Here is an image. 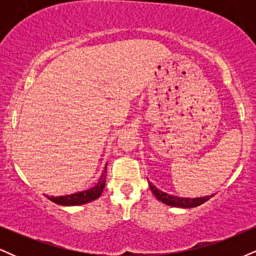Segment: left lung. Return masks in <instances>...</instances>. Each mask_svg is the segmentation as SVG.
Segmentation results:
<instances>
[{
    "instance_id": "8db88e82",
    "label": "left lung",
    "mask_w": 256,
    "mask_h": 256,
    "mask_svg": "<svg viewBox=\"0 0 256 256\" xmlns=\"http://www.w3.org/2000/svg\"><path fill=\"white\" fill-rule=\"evenodd\" d=\"M149 186H150L152 192L154 194L155 198H156L158 201H161L165 204L172 206V207H180V208L198 207V206L204 204L206 201H208L210 198H213V195L204 196V198H178V196H173V195H170V194L161 192V190H158V188L154 186L152 183H149Z\"/></svg>"
}]
</instances>
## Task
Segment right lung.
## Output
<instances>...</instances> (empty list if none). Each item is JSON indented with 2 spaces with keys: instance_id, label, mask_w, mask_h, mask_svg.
<instances>
[{
  "instance_id": "obj_1",
  "label": "right lung",
  "mask_w": 256,
  "mask_h": 256,
  "mask_svg": "<svg viewBox=\"0 0 256 256\" xmlns=\"http://www.w3.org/2000/svg\"><path fill=\"white\" fill-rule=\"evenodd\" d=\"M106 173H107V165H106L104 171L102 173L98 184H96L95 186L90 188V189L84 190V192L66 196H56V198H55V196H46V198L54 202V204L61 206H79L88 204V202L94 201V200L98 198L100 196H101L106 185Z\"/></svg>"
}]
</instances>
